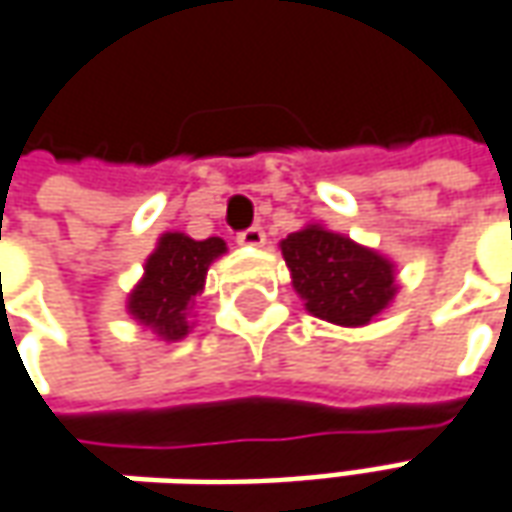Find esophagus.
Masks as SVG:
<instances>
[{"label":"esophagus","instance_id":"34e87169","mask_svg":"<svg viewBox=\"0 0 512 512\" xmlns=\"http://www.w3.org/2000/svg\"><path fill=\"white\" fill-rule=\"evenodd\" d=\"M238 243L240 246H249V249H260V246L266 243V232H263L260 226H252V229L240 232Z\"/></svg>","mask_w":512,"mask_h":512}]
</instances>
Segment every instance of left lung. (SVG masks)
<instances>
[{
	"label": "left lung",
	"instance_id": "left-lung-1",
	"mask_svg": "<svg viewBox=\"0 0 512 512\" xmlns=\"http://www.w3.org/2000/svg\"><path fill=\"white\" fill-rule=\"evenodd\" d=\"M291 286L309 314L343 328L374 323L397 297V266L323 223H306L280 240Z\"/></svg>",
	"mask_w": 512,
	"mask_h": 512
}]
</instances>
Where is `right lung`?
I'll return each instance as SVG.
<instances>
[{
	"label": "right lung",
	"instance_id": "1",
	"mask_svg": "<svg viewBox=\"0 0 512 512\" xmlns=\"http://www.w3.org/2000/svg\"><path fill=\"white\" fill-rule=\"evenodd\" d=\"M221 255H226L221 238L195 240L184 232H164L144 263L141 280L127 294V314L164 343L184 340L192 331L195 297Z\"/></svg>",
	"mask_w": 512,
	"mask_h": 512
}]
</instances>
